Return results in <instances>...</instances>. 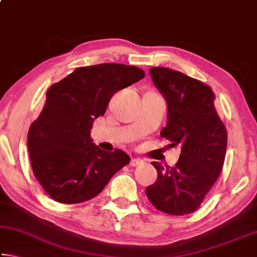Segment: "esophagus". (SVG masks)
I'll return each mask as SVG.
<instances>
[{
    "mask_svg": "<svg viewBox=\"0 0 257 257\" xmlns=\"http://www.w3.org/2000/svg\"><path fill=\"white\" fill-rule=\"evenodd\" d=\"M143 163V160L139 159V158H136V159H133L132 161H130V165L132 167H137V165H141Z\"/></svg>",
    "mask_w": 257,
    "mask_h": 257,
    "instance_id": "esophagus-1",
    "label": "esophagus"
}]
</instances>
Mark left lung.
<instances>
[{
    "mask_svg": "<svg viewBox=\"0 0 257 257\" xmlns=\"http://www.w3.org/2000/svg\"><path fill=\"white\" fill-rule=\"evenodd\" d=\"M150 73L168 104L167 125L160 133L181 153L175 167L152 162L158 179L146 188L150 202L164 213L185 215L201 206L222 170L227 130L207 85L185 73L154 67Z\"/></svg>",
    "mask_w": 257,
    "mask_h": 257,
    "instance_id": "1",
    "label": "left lung"
}]
</instances>
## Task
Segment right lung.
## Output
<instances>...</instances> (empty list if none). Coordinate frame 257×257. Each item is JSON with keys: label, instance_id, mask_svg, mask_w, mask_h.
<instances>
[{"label": "right lung", "instance_id": "add662e5", "mask_svg": "<svg viewBox=\"0 0 257 257\" xmlns=\"http://www.w3.org/2000/svg\"><path fill=\"white\" fill-rule=\"evenodd\" d=\"M144 77L137 67L102 63L78 68L50 87L27 143L34 175L54 201L94 198L130 162L121 150L108 153L95 145L90 129L113 95Z\"/></svg>", "mask_w": 257, "mask_h": 257}]
</instances>
